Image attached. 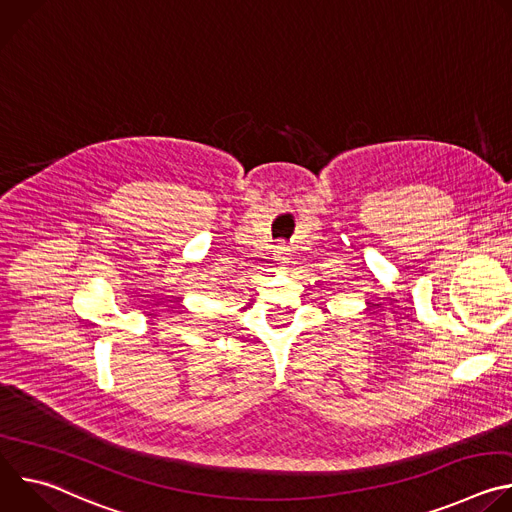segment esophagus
<instances>
[{"instance_id": "1", "label": "esophagus", "mask_w": 512, "mask_h": 512, "mask_svg": "<svg viewBox=\"0 0 512 512\" xmlns=\"http://www.w3.org/2000/svg\"><path fill=\"white\" fill-rule=\"evenodd\" d=\"M277 251H275V261H279V263H287L289 261V247L281 241V243H277V247H275Z\"/></svg>"}]
</instances>
